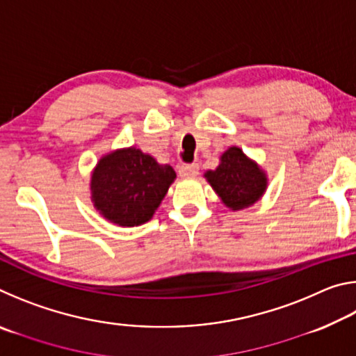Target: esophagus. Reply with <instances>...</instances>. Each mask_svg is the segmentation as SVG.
Masks as SVG:
<instances>
[{"instance_id":"34e87169","label":"esophagus","mask_w":356,"mask_h":356,"mask_svg":"<svg viewBox=\"0 0 356 356\" xmlns=\"http://www.w3.org/2000/svg\"><path fill=\"white\" fill-rule=\"evenodd\" d=\"M197 172H200V166H197L196 163L179 166V174H180V177L191 179V177H196V176H197Z\"/></svg>"}]
</instances>
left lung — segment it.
<instances>
[{
    "label": "left lung",
    "mask_w": 356,
    "mask_h": 356,
    "mask_svg": "<svg viewBox=\"0 0 356 356\" xmlns=\"http://www.w3.org/2000/svg\"><path fill=\"white\" fill-rule=\"evenodd\" d=\"M204 177L232 212L254 206L268 186L267 172L237 146L227 147L220 156V165L204 172Z\"/></svg>",
    "instance_id": "1"
}]
</instances>
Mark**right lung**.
<instances>
[{"label": "right lung", "instance_id": "add662e5", "mask_svg": "<svg viewBox=\"0 0 356 356\" xmlns=\"http://www.w3.org/2000/svg\"><path fill=\"white\" fill-rule=\"evenodd\" d=\"M176 171L135 146L100 156L91 171L89 190L94 209L113 225L141 226L152 220Z\"/></svg>", "mask_w": 356, "mask_h": 356}]
</instances>
